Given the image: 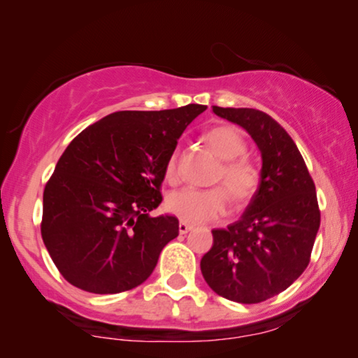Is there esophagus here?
I'll return each instance as SVG.
<instances>
[{
	"mask_svg": "<svg viewBox=\"0 0 358 358\" xmlns=\"http://www.w3.org/2000/svg\"><path fill=\"white\" fill-rule=\"evenodd\" d=\"M192 228H194L192 224H189V223H185V222H180V223H179V233H180V234L189 233Z\"/></svg>",
	"mask_w": 358,
	"mask_h": 358,
	"instance_id": "34e87169",
	"label": "esophagus"
}]
</instances>
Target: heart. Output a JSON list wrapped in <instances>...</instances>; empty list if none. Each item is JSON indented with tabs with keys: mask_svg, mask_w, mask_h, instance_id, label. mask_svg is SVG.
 Wrapping results in <instances>:
<instances>
[{
	"mask_svg": "<svg viewBox=\"0 0 358 358\" xmlns=\"http://www.w3.org/2000/svg\"><path fill=\"white\" fill-rule=\"evenodd\" d=\"M210 148L223 159L217 173L224 188L174 190L166 199V208L185 223L212 222L223 217L228 210V195L236 203H246L254 197L259 187V171L251 161L241 158L246 153V141L236 129L218 125L203 135ZM178 174V155L173 153L166 163V179L174 180Z\"/></svg>",
	"mask_w": 358,
	"mask_h": 358,
	"instance_id": "obj_1",
	"label": "heart"
}]
</instances>
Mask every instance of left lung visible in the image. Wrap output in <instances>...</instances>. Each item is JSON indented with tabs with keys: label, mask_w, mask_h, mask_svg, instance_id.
Listing matches in <instances>:
<instances>
[{
	"label": "left lung",
	"mask_w": 358,
	"mask_h": 358,
	"mask_svg": "<svg viewBox=\"0 0 358 358\" xmlns=\"http://www.w3.org/2000/svg\"><path fill=\"white\" fill-rule=\"evenodd\" d=\"M213 114L251 135L262 168L241 218L212 231L213 246L200 271L220 296L261 303L287 290L310 262L321 222L316 187L295 141L266 112L213 106Z\"/></svg>",
	"instance_id": "left-lung-1"
}]
</instances>
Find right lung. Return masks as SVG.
<instances>
[{
	"mask_svg": "<svg viewBox=\"0 0 358 358\" xmlns=\"http://www.w3.org/2000/svg\"><path fill=\"white\" fill-rule=\"evenodd\" d=\"M207 106L119 110L83 130L43 190L42 239L71 285L109 295L138 287L179 234L173 215L151 218L179 136Z\"/></svg>",
	"mask_w": 358,
	"mask_h": 358,
	"instance_id": "right-lung-1",
	"label": "right lung"
}]
</instances>
